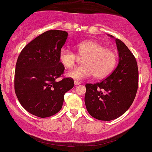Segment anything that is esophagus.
Returning a JSON list of instances; mask_svg holds the SVG:
<instances>
[{
    "instance_id": "1",
    "label": "esophagus",
    "mask_w": 152,
    "mask_h": 152,
    "mask_svg": "<svg viewBox=\"0 0 152 152\" xmlns=\"http://www.w3.org/2000/svg\"><path fill=\"white\" fill-rule=\"evenodd\" d=\"M74 83H75V86H78V85H80V82H79V81H77V80H75V82H74Z\"/></svg>"
}]
</instances>
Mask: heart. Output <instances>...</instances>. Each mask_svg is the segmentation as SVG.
<instances>
[{"instance_id": "b5f03b06", "label": "heart", "mask_w": 152, "mask_h": 152, "mask_svg": "<svg viewBox=\"0 0 152 152\" xmlns=\"http://www.w3.org/2000/svg\"><path fill=\"white\" fill-rule=\"evenodd\" d=\"M77 55L83 58L84 65L76 67L66 74L69 77L80 80L93 75L96 78L108 76L115 69L117 64V55L105 45L94 40H86L76 45ZM58 59L64 67L71 69L77 61L75 53L66 48L59 50Z\"/></svg>"}]
</instances>
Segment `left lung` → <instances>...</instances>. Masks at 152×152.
Segmentation results:
<instances>
[{
  "label": "left lung",
  "mask_w": 152,
  "mask_h": 152,
  "mask_svg": "<svg viewBox=\"0 0 152 152\" xmlns=\"http://www.w3.org/2000/svg\"><path fill=\"white\" fill-rule=\"evenodd\" d=\"M115 41L119 54L117 68L102 82L86 85V109L93 117L104 121L118 118L130 108L138 86L135 56L123 42L117 38Z\"/></svg>",
  "instance_id": "8db88e82"
}]
</instances>
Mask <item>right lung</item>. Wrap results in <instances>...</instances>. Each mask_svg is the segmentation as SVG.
Masks as SVG:
<instances>
[{
	"mask_svg": "<svg viewBox=\"0 0 152 152\" xmlns=\"http://www.w3.org/2000/svg\"><path fill=\"white\" fill-rule=\"evenodd\" d=\"M68 33L52 30L43 32L21 51L16 64L14 89L21 105L28 112L45 118L62 108L65 93L74 86L71 77L56 81L64 66L58 53Z\"/></svg>",
	"mask_w": 152,
	"mask_h": 152,
	"instance_id": "1",
	"label": "right lung"
}]
</instances>
